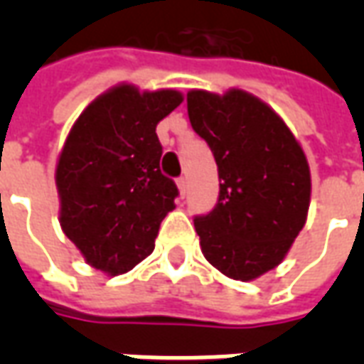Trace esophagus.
I'll use <instances>...</instances> for the list:
<instances>
[{"label": "esophagus", "mask_w": 364, "mask_h": 364, "mask_svg": "<svg viewBox=\"0 0 364 364\" xmlns=\"http://www.w3.org/2000/svg\"><path fill=\"white\" fill-rule=\"evenodd\" d=\"M177 187H179L181 197H185V195H187V177H179V179H177Z\"/></svg>", "instance_id": "34e87169"}]
</instances>
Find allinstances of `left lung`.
Instances as JSON below:
<instances>
[{"instance_id":"obj_1","label":"left lung","mask_w":364,"mask_h":364,"mask_svg":"<svg viewBox=\"0 0 364 364\" xmlns=\"http://www.w3.org/2000/svg\"><path fill=\"white\" fill-rule=\"evenodd\" d=\"M193 130L218 166V200L197 214L206 261L236 281H252L282 261L310 206V169L277 112L245 91L187 93Z\"/></svg>"}]
</instances>
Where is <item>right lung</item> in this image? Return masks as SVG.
<instances>
[{
	"instance_id": "right-lung-1",
	"label": "right lung",
	"mask_w": 364,
	"mask_h": 364,
	"mask_svg": "<svg viewBox=\"0 0 364 364\" xmlns=\"http://www.w3.org/2000/svg\"><path fill=\"white\" fill-rule=\"evenodd\" d=\"M173 90L119 85L80 114L56 167L60 224L85 261L120 274L154 252L179 189L159 169L156 127L181 105Z\"/></svg>"
}]
</instances>
